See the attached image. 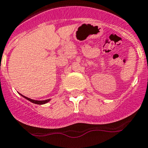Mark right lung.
<instances>
[{"label":"right lung","instance_id":"obj_1","mask_svg":"<svg viewBox=\"0 0 148 148\" xmlns=\"http://www.w3.org/2000/svg\"><path fill=\"white\" fill-rule=\"evenodd\" d=\"M20 95H21V94H20ZM21 95L23 96V97H25V99H27L28 101H31V102L34 103H35V104H39V105L45 104V103H46L49 102V101H50V99H47V100H45V101H35V100H32V99L28 98V97H25V96H23V95Z\"/></svg>","mask_w":148,"mask_h":148}]
</instances>
